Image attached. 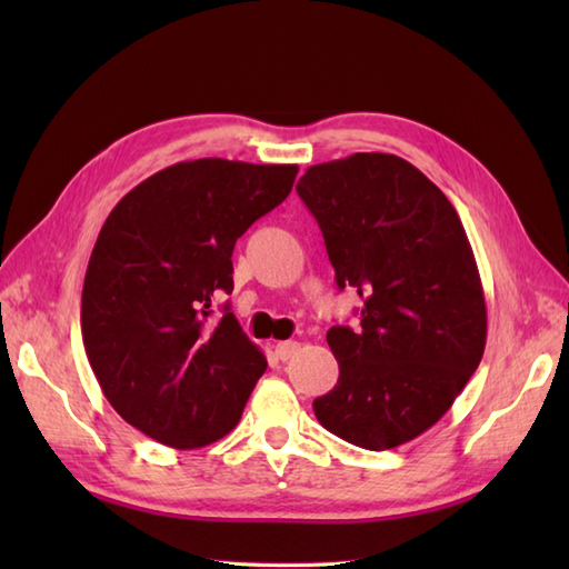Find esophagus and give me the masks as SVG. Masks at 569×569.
I'll use <instances>...</instances> for the list:
<instances>
[{
    "instance_id": "esophagus-1",
    "label": "esophagus",
    "mask_w": 569,
    "mask_h": 569,
    "mask_svg": "<svg viewBox=\"0 0 569 569\" xmlns=\"http://www.w3.org/2000/svg\"><path fill=\"white\" fill-rule=\"evenodd\" d=\"M298 349H300L298 342H276L273 345V352H276V357L281 359V361H288L291 357H296Z\"/></svg>"
}]
</instances>
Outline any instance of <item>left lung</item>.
Wrapping results in <instances>:
<instances>
[{"label": "left lung", "instance_id": "obj_1", "mask_svg": "<svg viewBox=\"0 0 569 569\" xmlns=\"http://www.w3.org/2000/svg\"><path fill=\"white\" fill-rule=\"evenodd\" d=\"M298 196L316 214L340 288L361 298L355 332L335 325V389L316 398L322 428L391 450L438 422L477 371L487 303L452 202L393 153L310 166Z\"/></svg>", "mask_w": 569, "mask_h": 569}]
</instances>
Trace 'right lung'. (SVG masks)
Here are the masks:
<instances>
[{"label": "right lung", "mask_w": 569, "mask_h": 569, "mask_svg": "<svg viewBox=\"0 0 569 569\" xmlns=\"http://www.w3.org/2000/svg\"><path fill=\"white\" fill-rule=\"evenodd\" d=\"M298 166L180 161L114 204L82 286V342L100 389L129 426L176 450L224 438L266 357L224 306L232 251L281 204Z\"/></svg>", "instance_id": "add662e5"}]
</instances>
